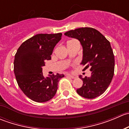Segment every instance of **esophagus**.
Segmentation results:
<instances>
[{"label": "esophagus", "instance_id": "34e87169", "mask_svg": "<svg viewBox=\"0 0 129 129\" xmlns=\"http://www.w3.org/2000/svg\"><path fill=\"white\" fill-rule=\"evenodd\" d=\"M66 76L67 77H69V78H71V79H75V77L74 76V75H71V74H67V75H66Z\"/></svg>", "mask_w": 129, "mask_h": 129}]
</instances>
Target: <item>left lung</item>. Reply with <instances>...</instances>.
I'll use <instances>...</instances> for the list:
<instances>
[{"label": "left lung", "mask_w": 129, "mask_h": 129, "mask_svg": "<svg viewBox=\"0 0 129 129\" xmlns=\"http://www.w3.org/2000/svg\"><path fill=\"white\" fill-rule=\"evenodd\" d=\"M65 36L80 41L83 48L81 64L83 71L90 67V77H79L83 85L77 92L86 99H94L102 95L110 85L114 74L115 60L110 42L97 30L91 27H82L71 30Z\"/></svg>", "instance_id": "left-lung-1"}]
</instances>
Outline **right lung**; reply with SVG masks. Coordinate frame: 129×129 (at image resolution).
Instances as JSON below:
<instances>
[{"label": "right lung", "mask_w": 129, "mask_h": 129, "mask_svg": "<svg viewBox=\"0 0 129 129\" xmlns=\"http://www.w3.org/2000/svg\"><path fill=\"white\" fill-rule=\"evenodd\" d=\"M62 37V33L39 34L24 42L15 55L14 71L17 82L24 94L32 101L45 102L54 97L63 74L44 77L42 67Z\"/></svg>", "instance_id": "obj_1"}]
</instances>
